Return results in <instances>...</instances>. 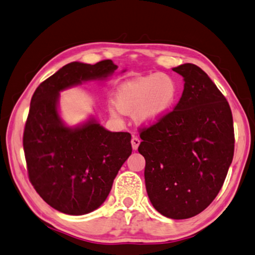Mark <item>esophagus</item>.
Instances as JSON below:
<instances>
[{"label": "esophagus", "instance_id": "34e87169", "mask_svg": "<svg viewBox=\"0 0 255 255\" xmlns=\"http://www.w3.org/2000/svg\"><path fill=\"white\" fill-rule=\"evenodd\" d=\"M140 138H138L137 136H133L132 140H131V143H132V148L133 150H137L138 145H140Z\"/></svg>", "mask_w": 255, "mask_h": 255}]
</instances>
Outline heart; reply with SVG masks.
<instances>
[{"mask_svg":"<svg viewBox=\"0 0 255 255\" xmlns=\"http://www.w3.org/2000/svg\"><path fill=\"white\" fill-rule=\"evenodd\" d=\"M177 95L179 86L171 75L156 73L142 76L119 86L115 93L118 108H111V113L134 112L137 123L151 126L172 111Z\"/></svg>","mask_w":255,"mask_h":255,"instance_id":"obj_1","label":"heart"}]
</instances>
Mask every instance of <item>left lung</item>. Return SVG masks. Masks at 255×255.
<instances>
[{
  "mask_svg": "<svg viewBox=\"0 0 255 255\" xmlns=\"http://www.w3.org/2000/svg\"><path fill=\"white\" fill-rule=\"evenodd\" d=\"M179 103L165 118L140 128L146 192L166 218L194 217L217 198L234 154L233 118L227 99L199 66L179 65Z\"/></svg>",
  "mask_w": 255,
  "mask_h": 255,
  "instance_id": "obj_1",
  "label": "left lung"
}]
</instances>
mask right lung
<instances>
[{"instance_id":"obj_1","label":"right lung","mask_w":255,"mask_h":255,"mask_svg":"<svg viewBox=\"0 0 255 255\" xmlns=\"http://www.w3.org/2000/svg\"><path fill=\"white\" fill-rule=\"evenodd\" d=\"M118 69L111 60L72 62L37 86L23 133L28 179L53 209L70 215L92 212L107 200L113 181L131 155V134L110 132L92 119L68 128L57 111L60 91L101 80Z\"/></svg>"}]
</instances>
